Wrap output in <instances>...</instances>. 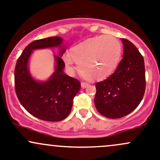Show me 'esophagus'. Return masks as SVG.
Segmentation results:
<instances>
[{
    "label": "esophagus",
    "mask_w": 160,
    "mask_h": 160,
    "mask_svg": "<svg viewBox=\"0 0 160 160\" xmlns=\"http://www.w3.org/2000/svg\"><path fill=\"white\" fill-rule=\"evenodd\" d=\"M88 85V83H86V82H82V83H81V87H82V88H85Z\"/></svg>",
    "instance_id": "1"
}]
</instances>
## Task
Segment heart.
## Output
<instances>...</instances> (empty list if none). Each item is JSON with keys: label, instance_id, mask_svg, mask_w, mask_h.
Segmentation results:
<instances>
[{"label": "heart", "instance_id": "obj_1", "mask_svg": "<svg viewBox=\"0 0 160 160\" xmlns=\"http://www.w3.org/2000/svg\"><path fill=\"white\" fill-rule=\"evenodd\" d=\"M121 43L111 36L101 35L88 39L74 46L69 55L63 56V61L72 68L74 60L78 65L82 76L90 81L104 79L118 66L121 56Z\"/></svg>", "mask_w": 160, "mask_h": 160}]
</instances>
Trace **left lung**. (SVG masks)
<instances>
[{
    "label": "left lung",
    "mask_w": 160,
    "mask_h": 160,
    "mask_svg": "<svg viewBox=\"0 0 160 160\" xmlns=\"http://www.w3.org/2000/svg\"><path fill=\"white\" fill-rule=\"evenodd\" d=\"M123 59L114 74L96 83L94 104L101 115L111 119L126 116L140 104L146 88L144 60L137 48L126 39Z\"/></svg>",
    "instance_id": "obj_1"
}]
</instances>
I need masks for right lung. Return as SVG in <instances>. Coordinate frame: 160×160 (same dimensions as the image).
<instances>
[{
    "instance_id": "add662e5",
    "label": "right lung",
    "mask_w": 160,
    "mask_h": 160,
    "mask_svg": "<svg viewBox=\"0 0 160 160\" xmlns=\"http://www.w3.org/2000/svg\"><path fill=\"white\" fill-rule=\"evenodd\" d=\"M58 48L59 56H54V72L47 80H35L28 68L30 56L34 50ZM66 48L63 39L53 37L32 42L25 48L14 71L15 90L20 104L32 116L46 121H62L71 112L73 98L79 91L81 84L67 75L61 59Z\"/></svg>"
}]
</instances>
